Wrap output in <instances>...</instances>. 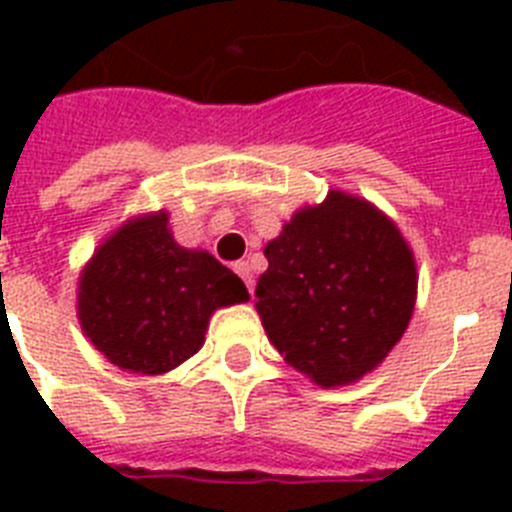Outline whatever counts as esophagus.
<instances>
[{
    "mask_svg": "<svg viewBox=\"0 0 512 512\" xmlns=\"http://www.w3.org/2000/svg\"><path fill=\"white\" fill-rule=\"evenodd\" d=\"M235 274H238V277H241L243 282H246L248 292H251V295H253V274H251V264H248V261H238V264H235Z\"/></svg>",
    "mask_w": 512,
    "mask_h": 512,
    "instance_id": "esophagus-1",
    "label": "esophagus"
}]
</instances>
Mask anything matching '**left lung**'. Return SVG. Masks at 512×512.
Returning <instances> with one entry per match:
<instances>
[{
  "mask_svg": "<svg viewBox=\"0 0 512 512\" xmlns=\"http://www.w3.org/2000/svg\"><path fill=\"white\" fill-rule=\"evenodd\" d=\"M256 284L266 336L320 387L372 372L413 318L418 274L390 217L346 192L302 207L266 243Z\"/></svg>",
  "mask_w": 512,
  "mask_h": 512,
  "instance_id": "obj_1",
  "label": "left lung"
}]
</instances>
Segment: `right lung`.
Here are the masks:
<instances>
[{
    "mask_svg": "<svg viewBox=\"0 0 512 512\" xmlns=\"http://www.w3.org/2000/svg\"><path fill=\"white\" fill-rule=\"evenodd\" d=\"M246 300L228 266L174 241L161 210L125 223L94 251L79 279V323L115 366L164 374L200 351L217 307Z\"/></svg>",
    "mask_w": 512,
    "mask_h": 512,
    "instance_id": "1",
    "label": "right lung"
}]
</instances>
